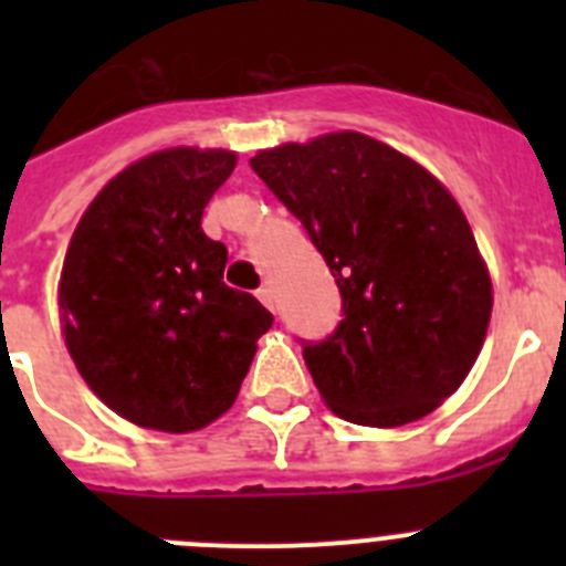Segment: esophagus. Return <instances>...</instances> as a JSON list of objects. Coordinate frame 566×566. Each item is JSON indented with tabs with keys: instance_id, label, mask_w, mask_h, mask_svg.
<instances>
[{
	"instance_id": "1",
	"label": "esophagus",
	"mask_w": 566,
	"mask_h": 566,
	"mask_svg": "<svg viewBox=\"0 0 566 566\" xmlns=\"http://www.w3.org/2000/svg\"><path fill=\"white\" fill-rule=\"evenodd\" d=\"M258 300H260V303H263V306L269 308V312H274V292H272V286H260L258 289Z\"/></svg>"
}]
</instances>
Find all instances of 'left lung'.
<instances>
[{"label":"left lung","instance_id":"obj_1","mask_svg":"<svg viewBox=\"0 0 566 566\" xmlns=\"http://www.w3.org/2000/svg\"><path fill=\"white\" fill-rule=\"evenodd\" d=\"M332 269L343 319L300 339L337 417L397 428L457 391L488 334L490 277L451 192L363 133L283 144L252 158Z\"/></svg>","mask_w":566,"mask_h":566}]
</instances>
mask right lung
Returning a JSON list of instances; mask_svg holds the SVG:
<instances>
[{
    "instance_id": "add662e5",
    "label": "right lung",
    "mask_w": 566,
    "mask_h": 566,
    "mask_svg": "<svg viewBox=\"0 0 566 566\" xmlns=\"http://www.w3.org/2000/svg\"><path fill=\"white\" fill-rule=\"evenodd\" d=\"M234 153L175 147L118 172L78 221L59 283L64 343L104 405L142 428L198 431L229 411L274 317L223 283L203 234Z\"/></svg>"
}]
</instances>
